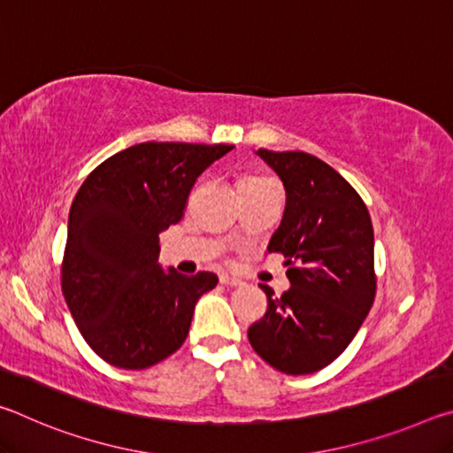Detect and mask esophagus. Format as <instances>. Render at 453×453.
<instances>
[{"mask_svg":"<svg viewBox=\"0 0 453 453\" xmlns=\"http://www.w3.org/2000/svg\"><path fill=\"white\" fill-rule=\"evenodd\" d=\"M219 283H224V286H243V281L240 278H235V275H229V273H221L219 275Z\"/></svg>","mask_w":453,"mask_h":453,"instance_id":"esophagus-1","label":"esophagus"}]
</instances>
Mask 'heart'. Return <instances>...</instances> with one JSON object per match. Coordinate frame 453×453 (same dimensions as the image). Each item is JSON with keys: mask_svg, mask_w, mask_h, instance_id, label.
I'll return each instance as SVG.
<instances>
[{"mask_svg": "<svg viewBox=\"0 0 453 453\" xmlns=\"http://www.w3.org/2000/svg\"><path fill=\"white\" fill-rule=\"evenodd\" d=\"M265 181H272V180L262 178V175H245V178H242L240 183H237V189L254 188V186H259V183H265Z\"/></svg>", "mask_w": 453, "mask_h": 453, "instance_id": "obj_1", "label": "heart"}]
</instances>
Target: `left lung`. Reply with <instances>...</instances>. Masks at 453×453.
<instances>
[{"label": "left lung", "instance_id": "left-lung-1", "mask_svg": "<svg viewBox=\"0 0 453 453\" xmlns=\"http://www.w3.org/2000/svg\"><path fill=\"white\" fill-rule=\"evenodd\" d=\"M280 175L286 210L267 251L286 257L291 288L262 286L265 316L248 337L264 362L313 373L354 340L375 297L373 227L364 199L334 167L303 151H256Z\"/></svg>", "mask_w": 453, "mask_h": 453}]
</instances>
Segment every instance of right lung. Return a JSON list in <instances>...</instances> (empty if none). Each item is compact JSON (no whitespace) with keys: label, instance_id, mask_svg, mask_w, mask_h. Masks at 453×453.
<instances>
[{"label":"right lung","instance_id":"right-lung-1","mask_svg":"<svg viewBox=\"0 0 453 453\" xmlns=\"http://www.w3.org/2000/svg\"><path fill=\"white\" fill-rule=\"evenodd\" d=\"M232 145L145 142L107 157L73 197L61 291L83 340L107 364L145 370L186 342L218 275L159 265V234L183 218L196 180Z\"/></svg>","mask_w":453,"mask_h":453}]
</instances>
